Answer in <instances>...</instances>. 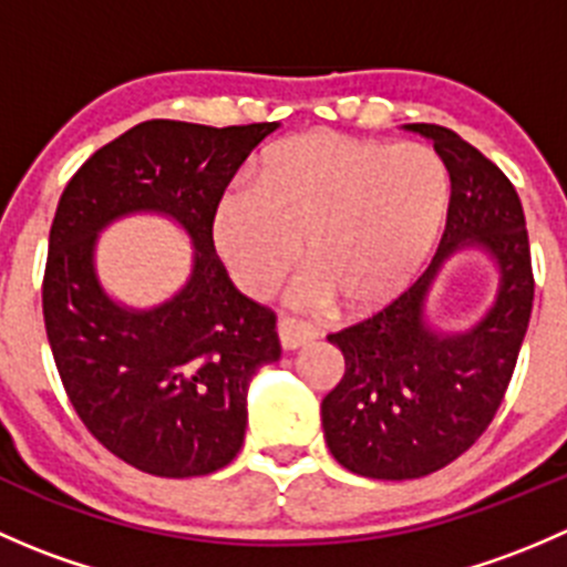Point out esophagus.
I'll use <instances>...</instances> for the list:
<instances>
[{"label": "esophagus", "instance_id": "esophagus-1", "mask_svg": "<svg viewBox=\"0 0 567 567\" xmlns=\"http://www.w3.org/2000/svg\"><path fill=\"white\" fill-rule=\"evenodd\" d=\"M277 334H279V346H282L285 351H296V348L316 340V331L307 329L305 323H299V320L293 318H279Z\"/></svg>", "mask_w": 567, "mask_h": 567}]
</instances>
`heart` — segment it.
Masks as SVG:
<instances>
[{
	"label": "heart",
	"mask_w": 567,
	"mask_h": 567,
	"mask_svg": "<svg viewBox=\"0 0 567 567\" xmlns=\"http://www.w3.org/2000/svg\"><path fill=\"white\" fill-rule=\"evenodd\" d=\"M450 208V175L425 145L310 131L274 145L255 186H233L210 214V244L233 282L271 293L301 255L290 290L301 310L342 301L373 312L398 299L436 247Z\"/></svg>",
	"instance_id": "heart-1"
}]
</instances>
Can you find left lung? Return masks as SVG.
Wrapping results in <instances>:
<instances>
[{"label":"left lung","instance_id":"8db88e82","mask_svg":"<svg viewBox=\"0 0 567 567\" xmlns=\"http://www.w3.org/2000/svg\"><path fill=\"white\" fill-rule=\"evenodd\" d=\"M403 128L431 140L447 167V227L409 290L329 334L346 357V375L320 403L329 453L373 480L425 477L483 436L511 384L535 296L527 221L505 173L444 125ZM466 248L492 257L497 296L468 330H439L426 318V299L443 266Z\"/></svg>","mask_w":567,"mask_h":567}]
</instances>
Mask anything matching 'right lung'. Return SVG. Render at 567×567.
Listing matches in <instances>:
<instances>
[{
	"label": "right lung",
	"mask_w": 567,
	"mask_h": 567,
	"mask_svg": "<svg viewBox=\"0 0 567 567\" xmlns=\"http://www.w3.org/2000/svg\"><path fill=\"white\" fill-rule=\"evenodd\" d=\"M279 128L147 120L95 151L62 192L49 233L43 320L62 386L109 453L156 477L227 466L247 433L251 375L282 353L271 310L227 277L210 214L247 156ZM175 220L193 244L187 282L131 308L97 277V236L125 215Z\"/></svg>",
	"instance_id": "obj_1"
}]
</instances>
